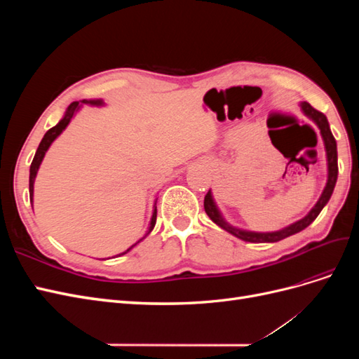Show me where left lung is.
<instances>
[{"instance_id":"1","label":"left lung","mask_w":359,"mask_h":359,"mask_svg":"<svg viewBox=\"0 0 359 359\" xmlns=\"http://www.w3.org/2000/svg\"><path fill=\"white\" fill-rule=\"evenodd\" d=\"M301 109L310 119H313V121L316 123V126L320 130V135H322L323 144H325V149H327V160H328V181H327V186H325L318 203L313 206L311 211L306 217H304V219L295 222L293 224L285 227V229H281V231L266 232V233L241 231V229H238V227L231 226L222 217L219 208H217V205H215V202L212 199L211 190H208V193H206V196H205V201H203L205 212L208 214L210 219L215 224H219L222 229H224L226 232L235 235L236 238H240V240H243V241H247V243H277L280 240H285V238H287L290 235H295V233L304 231L309 224H311L314 220H316V217L320 214V211L323 210V206L328 203L331 194L334 191L335 182H337V175H339V165H337V142H335V139H334V136L331 133L328 119L322 112H319L318 109H314V107L310 103H307V102H302L301 103Z\"/></svg>"}]
</instances>
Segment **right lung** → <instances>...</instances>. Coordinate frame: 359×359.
<instances>
[{"label": "right lung", "mask_w": 359, "mask_h": 359, "mask_svg": "<svg viewBox=\"0 0 359 359\" xmlns=\"http://www.w3.org/2000/svg\"><path fill=\"white\" fill-rule=\"evenodd\" d=\"M82 103H90V104H94V106H102V104H103V100H82ZM78 109H79V102H73V103L67 107V112H66V115H64V118L61 119V121H60L55 127L49 128L48 132H46V135L43 136L41 142H40V145H39V148H37V151H36V156H34V158H32L31 168H29V199H31V201H32V193H34V180H36L37 170H39V168H40V163H41L43 157H45L46 151H48V148L50 147V144L53 142V140H55V139L62 133V130L69 126L70 119L73 118L74 112L78 111ZM156 220H157V201H156V203H154V211H153V217H151V223H149L148 233H149L151 231H153V227H154V224H156ZM148 233H147V235H148ZM137 243H139V241H137ZM137 243H136V244H137ZM136 244H133L132 247L127 248L126 252L121 253V255L128 253L130 250H132ZM121 255H118V256H121Z\"/></svg>", "instance_id": "1"}]
</instances>
